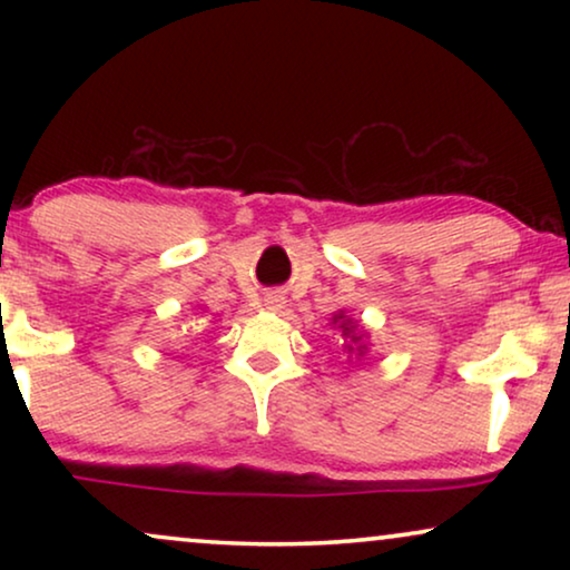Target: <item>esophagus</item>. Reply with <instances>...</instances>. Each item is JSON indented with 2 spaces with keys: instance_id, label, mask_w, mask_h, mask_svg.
Segmentation results:
<instances>
[{
  "instance_id": "1",
  "label": "esophagus",
  "mask_w": 570,
  "mask_h": 570,
  "mask_svg": "<svg viewBox=\"0 0 570 570\" xmlns=\"http://www.w3.org/2000/svg\"><path fill=\"white\" fill-rule=\"evenodd\" d=\"M264 306H267L269 311H279L285 306V298H283V295L272 293V295H267V301H264Z\"/></svg>"
}]
</instances>
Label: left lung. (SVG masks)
<instances>
[{"instance_id": "8db88e82", "label": "left lung", "mask_w": 570, "mask_h": 570, "mask_svg": "<svg viewBox=\"0 0 570 570\" xmlns=\"http://www.w3.org/2000/svg\"><path fill=\"white\" fill-rule=\"evenodd\" d=\"M337 318H342V316H337ZM345 324H347V322H345ZM345 324H342V326H345ZM345 332H350V330H347V326H345ZM353 340H357V337H353ZM350 350H353V347H350ZM357 350H361V347H357Z\"/></svg>"}]
</instances>
